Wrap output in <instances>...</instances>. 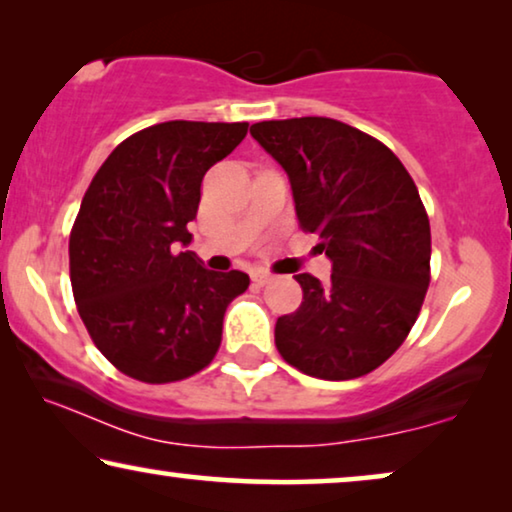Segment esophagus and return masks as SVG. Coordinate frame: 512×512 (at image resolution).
<instances>
[{"mask_svg": "<svg viewBox=\"0 0 512 512\" xmlns=\"http://www.w3.org/2000/svg\"><path fill=\"white\" fill-rule=\"evenodd\" d=\"M271 280H273V276H271V273H266V271H255V273H253V283H255L257 287L269 285Z\"/></svg>", "mask_w": 512, "mask_h": 512, "instance_id": "esophagus-1", "label": "esophagus"}]
</instances>
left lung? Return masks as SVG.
Segmentation results:
<instances>
[{"label":"left lung","instance_id":"obj_1","mask_svg":"<svg viewBox=\"0 0 512 512\" xmlns=\"http://www.w3.org/2000/svg\"><path fill=\"white\" fill-rule=\"evenodd\" d=\"M250 134L285 169L299 225L331 262L325 285L294 276L304 301L278 318L276 348L306 376H366L406 341L427 294L420 192L390 148L341 120H264Z\"/></svg>","mask_w":512,"mask_h":512}]
</instances>
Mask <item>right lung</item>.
<instances>
[{"label": "right lung", "instance_id": "1", "mask_svg": "<svg viewBox=\"0 0 512 512\" xmlns=\"http://www.w3.org/2000/svg\"><path fill=\"white\" fill-rule=\"evenodd\" d=\"M248 122L169 120L120 143L92 178L69 236L74 299L92 341L141 383L190 378L211 364L243 271H208L187 248L201 181Z\"/></svg>", "mask_w": 512, "mask_h": 512}]
</instances>
